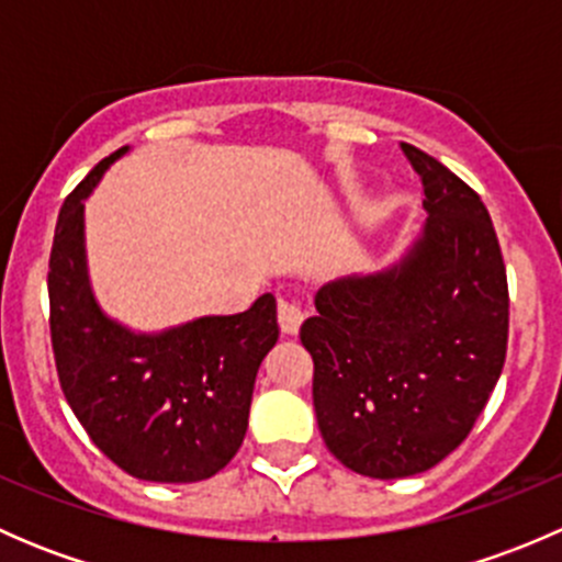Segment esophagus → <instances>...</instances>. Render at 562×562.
I'll list each match as a JSON object with an SVG mask.
<instances>
[{
  "instance_id": "34e87169",
  "label": "esophagus",
  "mask_w": 562,
  "mask_h": 562,
  "mask_svg": "<svg viewBox=\"0 0 562 562\" xmlns=\"http://www.w3.org/2000/svg\"><path fill=\"white\" fill-rule=\"evenodd\" d=\"M277 317H280V328H282V331H285V334H296L299 326H302V321H304V313H302V307H299V304L293 302V299L282 296L280 302H277Z\"/></svg>"
}]
</instances>
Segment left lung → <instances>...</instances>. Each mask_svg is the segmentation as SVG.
<instances>
[{"instance_id":"8db88e82","label":"left lung","mask_w":562,"mask_h":562,"mask_svg":"<svg viewBox=\"0 0 562 562\" xmlns=\"http://www.w3.org/2000/svg\"><path fill=\"white\" fill-rule=\"evenodd\" d=\"M422 176V231L396 263L315 293L302 326L328 451L370 479L435 468L468 438L503 372L508 285L481 198L400 144Z\"/></svg>"}]
</instances>
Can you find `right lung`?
<instances>
[{
	"mask_svg": "<svg viewBox=\"0 0 562 562\" xmlns=\"http://www.w3.org/2000/svg\"><path fill=\"white\" fill-rule=\"evenodd\" d=\"M130 146L67 195L50 249L56 372L72 413L124 473L160 484L212 479L239 451L255 375L280 337L271 293L245 313L135 331L103 313L89 282L83 201Z\"/></svg>",
	"mask_w": 562,
	"mask_h": 562,
	"instance_id": "right-lung-1",
	"label": "right lung"
}]
</instances>
